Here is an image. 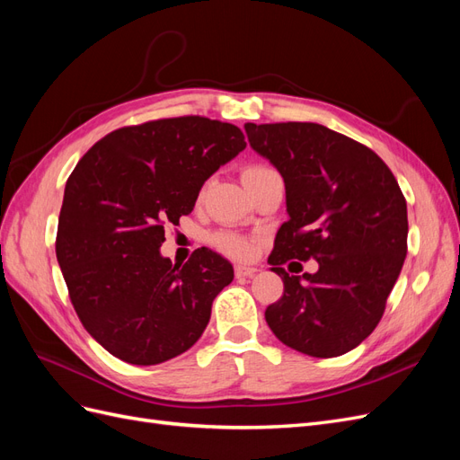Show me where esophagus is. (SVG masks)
<instances>
[{
    "mask_svg": "<svg viewBox=\"0 0 460 460\" xmlns=\"http://www.w3.org/2000/svg\"><path fill=\"white\" fill-rule=\"evenodd\" d=\"M255 272V267H245V264H238V267H235V278H252Z\"/></svg>",
    "mask_w": 460,
    "mask_h": 460,
    "instance_id": "34e87169",
    "label": "esophagus"
}]
</instances>
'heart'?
I'll return each instance as SVG.
<instances>
[{
  "label": "heart",
  "mask_w": 460,
  "mask_h": 460,
  "mask_svg": "<svg viewBox=\"0 0 460 460\" xmlns=\"http://www.w3.org/2000/svg\"><path fill=\"white\" fill-rule=\"evenodd\" d=\"M272 172H276L272 166L264 163H253V164H247L242 171V180L245 186H252L253 182H257V180L269 176ZM211 242L220 253L234 259H249L255 252V240L245 238V235L232 234V232H218L213 235Z\"/></svg>",
  "instance_id": "b5f03b06"
}]
</instances>
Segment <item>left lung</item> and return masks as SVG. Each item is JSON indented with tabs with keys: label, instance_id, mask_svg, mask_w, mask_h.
Segmentation results:
<instances>
[{
	"label": "left lung",
	"instance_id": "8db88e82",
	"mask_svg": "<svg viewBox=\"0 0 460 460\" xmlns=\"http://www.w3.org/2000/svg\"><path fill=\"white\" fill-rule=\"evenodd\" d=\"M245 132L282 174L289 215L269 257L284 296L264 318L291 349L340 357L382 320L407 257L405 196L370 147L323 124L247 122ZM309 258L319 262L314 275L281 269Z\"/></svg>",
	"mask_w": 460,
	"mask_h": 460
}]
</instances>
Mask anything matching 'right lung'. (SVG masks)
Masks as SVG:
<instances>
[{
  "label": "right lung",
  "mask_w": 460,
  "mask_h": 460,
  "mask_svg": "<svg viewBox=\"0 0 460 460\" xmlns=\"http://www.w3.org/2000/svg\"><path fill=\"white\" fill-rule=\"evenodd\" d=\"M243 149L238 127L188 115L113 130L75 166L55 253L82 326L111 355L159 365L201 338L232 264L201 247L176 267L159 247L205 180Z\"/></svg>",
  "instance_id": "right-lung-1"
}]
</instances>
